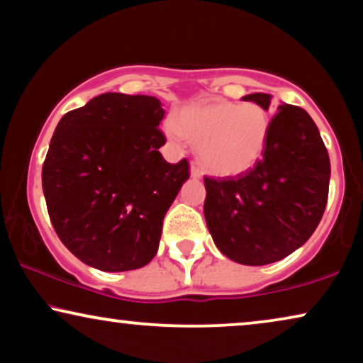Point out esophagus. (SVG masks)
I'll use <instances>...</instances> for the list:
<instances>
[{"label": "esophagus", "instance_id": "esophagus-1", "mask_svg": "<svg viewBox=\"0 0 363 363\" xmlns=\"http://www.w3.org/2000/svg\"><path fill=\"white\" fill-rule=\"evenodd\" d=\"M191 176L194 177V179H199V177L202 176V171H201V167L197 166L196 162H192V164H191Z\"/></svg>", "mask_w": 363, "mask_h": 363}]
</instances>
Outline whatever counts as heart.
Instances as JSON below:
<instances>
[{
	"label": "heart",
	"instance_id": "obj_1",
	"mask_svg": "<svg viewBox=\"0 0 363 363\" xmlns=\"http://www.w3.org/2000/svg\"><path fill=\"white\" fill-rule=\"evenodd\" d=\"M172 134L197 146L201 164L216 176H239L262 159L270 131L267 111L255 103L217 99L187 106L176 116Z\"/></svg>",
	"mask_w": 363,
	"mask_h": 363
}]
</instances>
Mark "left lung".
<instances>
[{"mask_svg":"<svg viewBox=\"0 0 363 363\" xmlns=\"http://www.w3.org/2000/svg\"><path fill=\"white\" fill-rule=\"evenodd\" d=\"M242 101L267 111L270 94H247ZM328 181L330 159L315 123L298 106H279L264 156L250 171L204 177V216L217 249L244 265L287 257L317 229Z\"/></svg>","mask_w":363,"mask_h":363,"instance_id":"1","label":"left lung"}]
</instances>
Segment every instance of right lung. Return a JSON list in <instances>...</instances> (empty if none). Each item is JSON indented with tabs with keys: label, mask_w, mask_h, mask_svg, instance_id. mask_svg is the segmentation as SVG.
<instances>
[{
	"label": "right lung",
	"mask_w": 363,
	"mask_h": 363,
	"mask_svg": "<svg viewBox=\"0 0 363 363\" xmlns=\"http://www.w3.org/2000/svg\"><path fill=\"white\" fill-rule=\"evenodd\" d=\"M154 96L104 93L62 116L45 164L43 192L57 238L81 262L104 272L149 264L164 216L189 179L169 164Z\"/></svg>",
	"instance_id": "add662e5"
}]
</instances>
